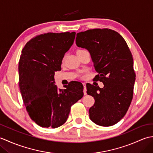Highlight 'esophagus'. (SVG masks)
Returning a JSON list of instances; mask_svg holds the SVG:
<instances>
[{
	"label": "esophagus",
	"mask_w": 153,
	"mask_h": 153,
	"mask_svg": "<svg viewBox=\"0 0 153 153\" xmlns=\"http://www.w3.org/2000/svg\"><path fill=\"white\" fill-rule=\"evenodd\" d=\"M83 93L84 95H87V88H86V84L85 83H83Z\"/></svg>",
	"instance_id": "obj_1"
}]
</instances>
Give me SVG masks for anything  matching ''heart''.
Returning a JSON list of instances; mask_svg holds the SVG:
<instances>
[{"instance_id": "obj_1", "label": "heart", "mask_w": 153, "mask_h": 153, "mask_svg": "<svg viewBox=\"0 0 153 153\" xmlns=\"http://www.w3.org/2000/svg\"><path fill=\"white\" fill-rule=\"evenodd\" d=\"M82 51V49H80V50H78L77 51Z\"/></svg>"}]
</instances>
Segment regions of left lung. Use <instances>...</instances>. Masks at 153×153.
Segmentation results:
<instances>
[{"instance_id":"1","label":"left lung","mask_w":153,"mask_h":153,"mask_svg":"<svg viewBox=\"0 0 153 153\" xmlns=\"http://www.w3.org/2000/svg\"><path fill=\"white\" fill-rule=\"evenodd\" d=\"M77 47L89 51L98 74L94 81L103 88L88 83L87 95L95 100L89 110L90 119L100 126H111L125 116L134 94V60L124 39L110 29H93L77 33Z\"/></svg>"}]
</instances>
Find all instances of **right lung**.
Returning a JSON list of instances; mask_svg holds the SVG:
<instances>
[{"label":"right lung","instance_id":"right-lung-1","mask_svg":"<svg viewBox=\"0 0 153 153\" xmlns=\"http://www.w3.org/2000/svg\"><path fill=\"white\" fill-rule=\"evenodd\" d=\"M76 32L47 33L25 44L19 60V87L31 120L42 128H56L66 122L71 106L83 96L82 83L72 82L58 90L54 72L61 70L64 54Z\"/></svg>","mask_w":153,"mask_h":153}]
</instances>
